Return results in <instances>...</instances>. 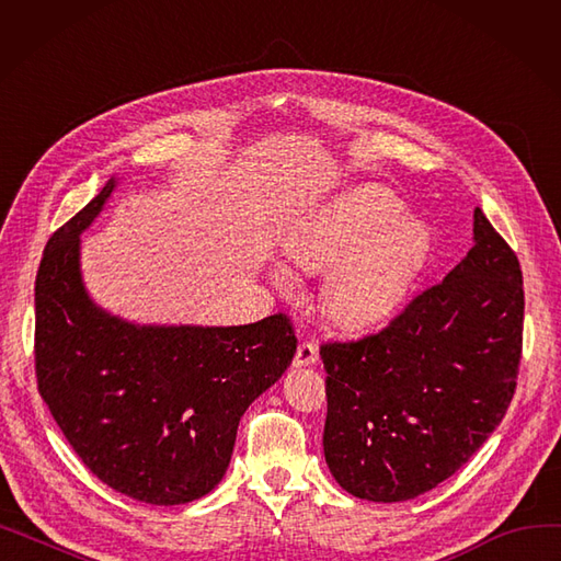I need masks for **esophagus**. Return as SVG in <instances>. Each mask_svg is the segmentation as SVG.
Returning <instances> with one entry per match:
<instances>
[{
	"mask_svg": "<svg viewBox=\"0 0 561 561\" xmlns=\"http://www.w3.org/2000/svg\"><path fill=\"white\" fill-rule=\"evenodd\" d=\"M316 359H318V345L311 343V341H302V343L298 345L296 359H293V364H296L298 368H302V366L316 364Z\"/></svg>",
	"mask_w": 561,
	"mask_h": 561,
	"instance_id": "obj_1",
	"label": "esophagus"
}]
</instances>
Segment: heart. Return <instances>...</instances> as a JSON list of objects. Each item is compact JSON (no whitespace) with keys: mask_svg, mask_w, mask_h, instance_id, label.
Segmentation results:
<instances>
[{"mask_svg":"<svg viewBox=\"0 0 561 561\" xmlns=\"http://www.w3.org/2000/svg\"><path fill=\"white\" fill-rule=\"evenodd\" d=\"M284 254L302 273L325 271L322 309L343 330H364L387 320L407 298L430 254V231L402 216L387 191L364 186L336 195L284 239ZM277 288L296 286L273 265Z\"/></svg>","mask_w":561,"mask_h":561,"instance_id":"1","label":"heart"}]
</instances>
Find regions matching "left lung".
<instances>
[{"instance_id": "left-lung-1", "label": "left lung", "mask_w": 561, "mask_h": 561, "mask_svg": "<svg viewBox=\"0 0 561 561\" xmlns=\"http://www.w3.org/2000/svg\"><path fill=\"white\" fill-rule=\"evenodd\" d=\"M476 245L389 325L322 343L334 480L373 503H402L473 457L505 419L523 347V273L482 209Z\"/></svg>"}]
</instances>
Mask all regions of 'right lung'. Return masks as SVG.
<instances>
[{
	"mask_svg": "<svg viewBox=\"0 0 561 561\" xmlns=\"http://www.w3.org/2000/svg\"><path fill=\"white\" fill-rule=\"evenodd\" d=\"M115 180L47 241L36 275V377L68 444L104 484L147 505L209 493L229 466L245 409L296 355L290 320L134 325L98 307L79 236Z\"/></svg>",
	"mask_w": 561,
	"mask_h": 561,
	"instance_id": "right-lung-1",
	"label": "right lung"
}]
</instances>
